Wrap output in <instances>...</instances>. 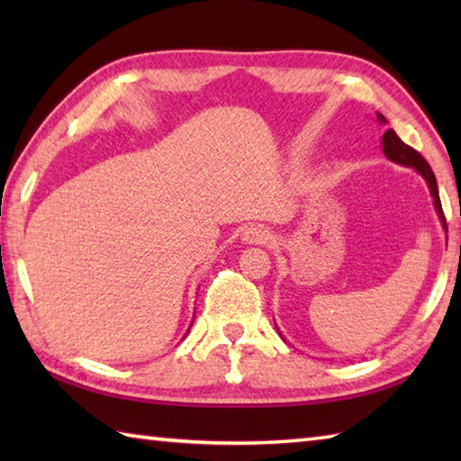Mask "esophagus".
I'll list each match as a JSON object with an SVG mask.
<instances>
[{
    "label": "esophagus",
    "instance_id": "obj_1",
    "mask_svg": "<svg viewBox=\"0 0 461 461\" xmlns=\"http://www.w3.org/2000/svg\"><path fill=\"white\" fill-rule=\"evenodd\" d=\"M270 238V231L260 223L248 225V228L241 231V241H244V244H267Z\"/></svg>",
    "mask_w": 461,
    "mask_h": 461
}]
</instances>
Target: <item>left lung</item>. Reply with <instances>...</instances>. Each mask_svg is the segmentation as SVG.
Here are the masks:
<instances>
[{
	"label": "left lung",
	"instance_id": "1",
	"mask_svg": "<svg viewBox=\"0 0 461 461\" xmlns=\"http://www.w3.org/2000/svg\"><path fill=\"white\" fill-rule=\"evenodd\" d=\"M378 120L382 123H386V118L382 113H378ZM382 150H384L386 158L396 162V165H402V167H412L417 170V173L425 178L429 191L433 194V205H435V212L439 215V220L443 223V230L447 231V223H446V215H443V209H441V199H439V191H437V181H435V175L431 167H429V162L420 156L415 148H411L402 142V140L396 136L394 130H386L384 136H382Z\"/></svg>",
	"mask_w": 461,
	"mask_h": 461
}]
</instances>
